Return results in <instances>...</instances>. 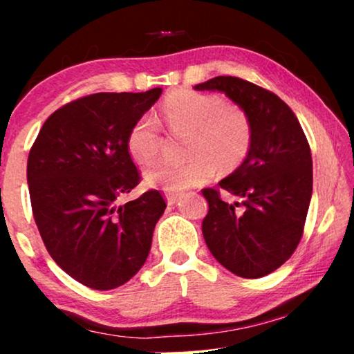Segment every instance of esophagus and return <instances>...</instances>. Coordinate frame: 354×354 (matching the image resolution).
Returning a JSON list of instances; mask_svg holds the SVG:
<instances>
[{
    "label": "esophagus",
    "instance_id": "1",
    "mask_svg": "<svg viewBox=\"0 0 354 354\" xmlns=\"http://www.w3.org/2000/svg\"><path fill=\"white\" fill-rule=\"evenodd\" d=\"M178 198H180V193H172V192L166 193V201H167L169 206L176 205V203L178 201Z\"/></svg>",
    "mask_w": 354,
    "mask_h": 354
}]
</instances>
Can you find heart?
<instances>
[{"instance_id": "b5f03b06", "label": "heart", "mask_w": 354, "mask_h": 354, "mask_svg": "<svg viewBox=\"0 0 354 354\" xmlns=\"http://www.w3.org/2000/svg\"><path fill=\"white\" fill-rule=\"evenodd\" d=\"M172 132H188L182 162H162L145 174V183L164 192H182L214 176L216 166L230 172L248 156L253 142L250 115L239 104L224 103L217 95L178 90L162 104ZM127 149L135 162H154L161 149V129L151 115H142L129 130Z\"/></svg>"}]
</instances>
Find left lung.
Wrapping results in <instances>:
<instances>
[{
  "label": "left lung",
  "instance_id": "8db88e82",
  "mask_svg": "<svg viewBox=\"0 0 354 354\" xmlns=\"http://www.w3.org/2000/svg\"><path fill=\"white\" fill-rule=\"evenodd\" d=\"M195 90L222 91L241 106L253 125L248 156L221 189L205 188L209 211L203 236L212 256L239 277L259 279L288 261L301 240L313 195L311 149L297 115L272 91L239 77L221 75Z\"/></svg>",
  "mask_w": 354,
  "mask_h": 354
}]
</instances>
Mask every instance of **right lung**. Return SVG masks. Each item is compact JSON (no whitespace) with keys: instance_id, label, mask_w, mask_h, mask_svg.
Returning <instances> with one entry per match:
<instances>
[{"instance_id":"obj_1","label":"right lung","mask_w":354,"mask_h":354,"mask_svg":"<svg viewBox=\"0 0 354 354\" xmlns=\"http://www.w3.org/2000/svg\"><path fill=\"white\" fill-rule=\"evenodd\" d=\"M161 93H95L71 101L46 119L28 153V192L43 243L85 287L118 288L148 258L166 201L158 190L122 206L118 200L140 183L129 130Z\"/></svg>"}]
</instances>
